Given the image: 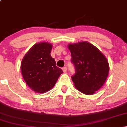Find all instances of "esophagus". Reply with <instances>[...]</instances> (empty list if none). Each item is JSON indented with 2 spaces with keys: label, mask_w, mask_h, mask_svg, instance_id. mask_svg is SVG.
Here are the masks:
<instances>
[{
  "label": "esophagus",
  "mask_w": 127,
  "mask_h": 127,
  "mask_svg": "<svg viewBox=\"0 0 127 127\" xmlns=\"http://www.w3.org/2000/svg\"><path fill=\"white\" fill-rule=\"evenodd\" d=\"M62 70H63V71L64 72V73H65L67 72V67H64L63 68Z\"/></svg>",
  "instance_id": "esophagus-1"
}]
</instances>
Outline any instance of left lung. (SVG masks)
<instances>
[{
    "label": "left lung",
    "mask_w": 127,
    "mask_h": 127,
    "mask_svg": "<svg viewBox=\"0 0 127 127\" xmlns=\"http://www.w3.org/2000/svg\"><path fill=\"white\" fill-rule=\"evenodd\" d=\"M72 62L76 73L72 79L76 88L86 95H92L104 84L109 65L104 55L96 46L86 41L70 43Z\"/></svg>",
    "instance_id": "1"
}]
</instances>
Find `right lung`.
Returning <instances> with one entry per match:
<instances>
[{"label":"right lung","mask_w":127,"mask_h":127,"mask_svg":"<svg viewBox=\"0 0 127 127\" xmlns=\"http://www.w3.org/2000/svg\"><path fill=\"white\" fill-rule=\"evenodd\" d=\"M51 43L43 42L36 43L23 57L21 70L26 84L33 91L45 93L54 87L63 72L57 67L51 55Z\"/></svg>","instance_id":"obj_1"}]
</instances>
